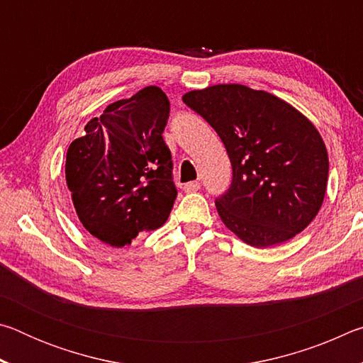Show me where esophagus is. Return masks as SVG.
Listing matches in <instances>:
<instances>
[{
  "mask_svg": "<svg viewBox=\"0 0 363 363\" xmlns=\"http://www.w3.org/2000/svg\"><path fill=\"white\" fill-rule=\"evenodd\" d=\"M200 189V182L199 181H192V182H187L184 184V190L186 192H196V190Z\"/></svg>",
  "mask_w": 363,
  "mask_h": 363,
  "instance_id": "obj_1",
  "label": "esophagus"
}]
</instances>
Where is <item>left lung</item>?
<instances>
[{
  "mask_svg": "<svg viewBox=\"0 0 363 363\" xmlns=\"http://www.w3.org/2000/svg\"><path fill=\"white\" fill-rule=\"evenodd\" d=\"M210 123L230 158V187L216 199L227 229L267 248L303 232L320 210L328 153L315 126L290 104L243 84L182 96Z\"/></svg>",
  "mask_w": 363,
  "mask_h": 363,
  "instance_id": "1",
  "label": "left lung"
}]
</instances>
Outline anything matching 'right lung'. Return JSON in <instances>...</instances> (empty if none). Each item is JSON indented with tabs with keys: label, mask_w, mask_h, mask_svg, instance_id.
I'll return each mask as SVG.
<instances>
[{
	"label": "right lung",
	"mask_w": 363,
	"mask_h": 363,
	"mask_svg": "<svg viewBox=\"0 0 363 363\" xmlns=\"http://www.w3.org/2000/svg\"><path fill=\"white\" fill-rule=\"evenodd\" d=\"M169 101L157 86L104 110L67 150L65 181L79 223L97 240L121 248L162 227L177 190L163 140Z\"/></svg>",
	"instance_id": "1"
}]
</instances>
